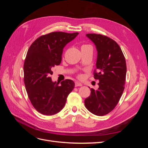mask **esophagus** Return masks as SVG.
<instances>
[{"label": "esophagus", "instance_id": "obj_1", "mask_svg": "<svg viewBox=\"0 0 148 148\" xmlns=\"http://www.w3.org/2000/svg\"><path fill=\"white\" fill-rule=\"evenodd\" d=\"M75 85L76 87H77V86H82V84L81 83L78 82H75Z\"/></svg>", "mask_w": 148, "mask_h": 148}]
</instances>
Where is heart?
Instances as JSON below:
<instances>
[{
	"instance_id": "heart-1",
	"label": "heart",
	"mask_w": 148,
	"mask_h": 148,
	"mask_svg": "<svg viewBox=\"0 0 148 148\" xmlns=\"http://www.w3.org/2000/svg\"><path fill=\"white\" fill-rule=\"evenodd\" d=\"M85 46H89V45H83V46H82V47H85ZM78 78H82V75L81 74V73H78Z\"/></svg>"
}]
</instances>
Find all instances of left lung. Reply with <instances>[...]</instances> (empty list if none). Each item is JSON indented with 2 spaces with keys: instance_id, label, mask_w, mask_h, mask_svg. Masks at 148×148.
Wrapping results in <instances>:
<instances>
[{
  "instance_id": "8db88e82",
  "label": "left lung",
  "mask_w": 148,
  "mask_h": 148,
  "mask_svg": "<svg viewBox=\"0 0 148 148\" xmlns=\"http://www.w3.org/2000/svg\"><path fill=\"white\" fill-rule=\"evenodd\" d=\"M97 51L94 78L99 79V88H91V95L84 100L86 109L98 116L112 110L122 96L126 79V61L122 49L114 40L100 34H87Z\"/></svg>"
}]
</instances>
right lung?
Segmentation results:
<instances>
[{
	"label": "right lung",
	"instance_id": "right-lung-1",
	"mask_svg": "<svg viewBox=\"0 0 148 148\" xmlns=\"http://www.w3.org/2000/svg\"><path fill=\"white\" fill-rule=\"evenodd\" d=\"M78 33L52 32L37 38L31 44L24 62V83L30 102L38 112L52 115L60 112L72 91L75 83L65 79L52 82V68L59 65L63 49Z\"/></svg>",
	"mask_w": 148,
	"mask_h": 148
}]
</instances>
